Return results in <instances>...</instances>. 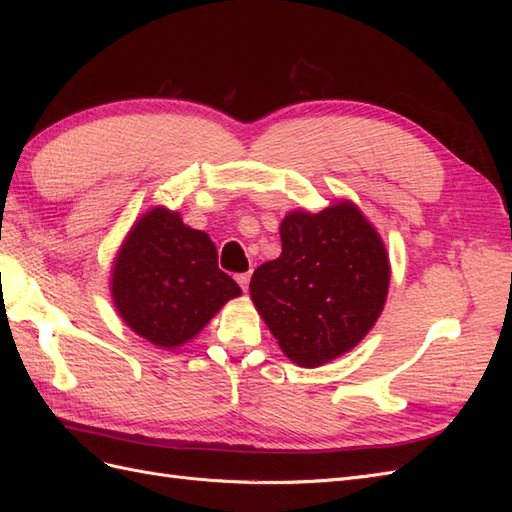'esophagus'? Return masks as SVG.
I'll list each match as a JSON object with an SVG mask.
<instances>
[{
    "label": "esophagus",
    "instance_id": "34e87169",
    "mask_svg": "<svg viewBox=\"0 0 512 512\" xmlns=\"http://www.w3.org/2000/svg\"><path fill=\"white\" fill-rule=\"evenodd\" d=\"M237 282H239V286H241L243 292H245L247 286H250V273H239V275H237Z\"/></svg>",
    "mask_w": 512,
    "mask_h": 512
}]
</instances>
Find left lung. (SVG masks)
Here are the masks:
<instances>
[{
    "label": "left lung",
    "instance_id": "obj_1",
    "mask_svg": "<svg viewBox=\"0 0 512 512\" xmlns=\"http://www.w3.org/2000/svg\"><path fill=\"white\" fill-rule=\"evenodd\" d=\"M280 237L282 254L254 271L250 297L288 359L320 367L374 329L389 294V254L348 198L286 213Z\"/></svg>",
    "mask_w": 512,
    "mask_h": 512
}]
</instances>
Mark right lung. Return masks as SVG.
Here are the masks:
<instances>
[{
    "label": "right lung",
    "instance_id": "right-lung-1",
    "mask_svg": "<svg viewBox=\"0 0 512 512\" xmlns=\"http://www.w3.org/2000/svg\"><path fill=\"white\" fill-rule=\"evenodd\" d=\"M239 294L237 282L218 269L207 232L166 207L143 213L113 258L111 297L119 318L162 350L188 344Z\"/></svg>",
    "mask_w": 512,
    "mask_h": 512
}]
</instances>
